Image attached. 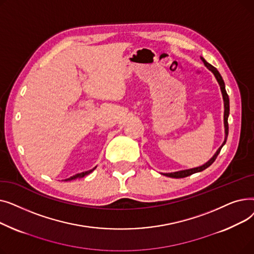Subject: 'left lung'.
Returning <instances> with one entry per match:
<instances>
[{
  "instance_id": "obj_1",
  "label": "left lung",
  "mask_w": 254,
  "mask_h": 254,
  "mask_svg": "<svg viewBox=\"0 0 254 254\" xmlns=\"http://www.w3.org/2000/svg\"><path fill=\"white\" fill-rule=\"evenodd\" d=\"M201 60L203 61V63L205 64V65L207 66V68L214 74L217 82L219 83L220 85V89H221V93H222V98H223V102H224V116H223V120H224V130H225V138H224V141L222 143V145L220 146V147L217 149L216 153L213 155L210 161H208L206 164H204L203 166H199V167H196V168H193V169H189V170H182V171H178V172H173V173H166V174H164L165 176L167 177H171V178H184V177H188V176H190L192 174H194V173H197V172H202L204 171L205 169H207L208 167H210L213 163H214V161L216 159L217 155L219 154L222 146L225 144L226 142V138H228V135H229V124H228V118H229V114H230V99H229V96L228 93H226V90H225V85H224V81L223 79L221 77V75L219 74V72L217 71L216 68H214L212 64H210L209 63H207L205 61L204 58H201Z\"/></svg>"
}]
</instances>
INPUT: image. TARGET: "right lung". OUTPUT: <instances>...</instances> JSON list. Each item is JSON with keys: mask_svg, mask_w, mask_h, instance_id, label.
Instances as JSON below:
<instances>
[{"mask_svg": "<svg viewBox=\"0 0 254 254\" xmlns=\"http://www.w3.org/2000/svg\"><path fill=\"white\" fill-rule=\"evenodd\" d=\"M97 167H95L93 169H91V170H88V171H85V172H81V173H78V174H76V175H74V176H71L70 178H68V179H65L64 181H71V180H74V179H76V178H82V177H84V176H86V175H88V174H90V173L95 170Z\"/></svg>", "mask_w": 254, "mask_h": 254, "instance_id": "add662e5", "label": "right lung"}]
</instances>
